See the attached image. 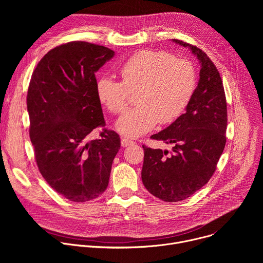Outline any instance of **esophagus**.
<instances>
[{
	"mask_svg": "<svg viewBox=\"0 0 263 263\" xmlns=\"http://www.w3.org/2000/svg\"><path fill=\"white\" fill-rule=\"evenodd\" d=\"M132 143H134L132 140H130L128 138H125V137L122 138V140H121V144H122L123 147H126V146H128V145H130Z\"/></svg>",
	"mask_w": 263,
	"mask_h": 263,
	"instance_id": "obj_1",
	"label": "esophagus"
}]
</instances>
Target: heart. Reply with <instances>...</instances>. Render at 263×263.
<instances>
[{
	"label": "heart",
	"mask_w": 263,
	"mask_h": 263,
	"mask_svg": "<svg viewBox=\"0 0 263 263\" xmlns=\"http://www.w3.org/2000/svg\"><path fill=\"white\" fill-rule=\"evenodd\" d=\"M122 82L102 77L97 82L100 102L114 114L123 112L130 93L136 95V108L128 110L117 122V129L127 137H137L175 121L189 105L196 88V70L186 59H177L165 51L143 50L120 67Z\"/></svg>",
	"instance_id": "1"
}]
</instances>
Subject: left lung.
I'll list each match as a JSON object with an SVG mask.
<instances>
[{"instance_id":"obj_1","label":"left lung","mask_w":263,"mask_h":263,"mask_svg":"<svg viewBox=\"0 0 263 263\" xmlns=\"http://www.w3.org/2000/svg\"><path fill=\"white\" fill-rule=\"evenodd\" d=\"M189 48L201 63L200 79L186 112L152 139L174 144L172 152L142 145L141 180L149 194L164 202L192 197L210 180L226 144L227 101L219 72L205 52Z\"/></svg>"}]
</instances>
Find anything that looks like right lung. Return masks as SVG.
Listing matches in <instances>:
<instances>
[{
  "label": "right lung",
  "mask_w": 263,
  "mask_h": 263,
  "mask_svg": "<svg viewBox=\"0 0 263 263\" xmlns=\"http://www.w3.org/2000/svg\"><path fill=\"white\" fill-rule=\"evenodd\" d=\"M115 52L87 42L49 51L30 80L27 108L35 161L47 183L71 202L98 198L108 186L120 135L105 128L96 71ZM102 126L101 138L88 135Z\"/></svg>",
  "instance_id": "obj_1"
}]
</instances>
